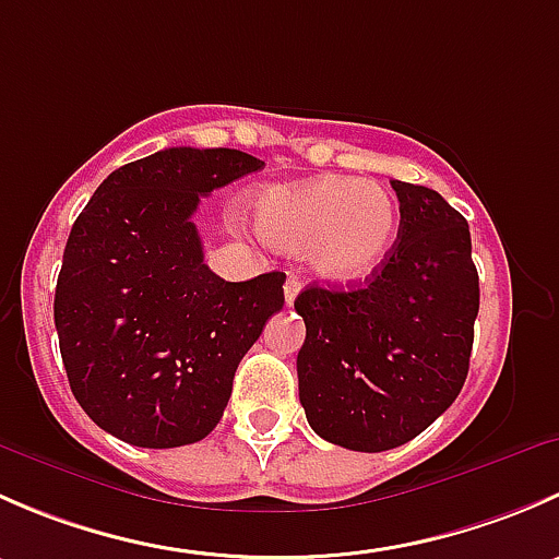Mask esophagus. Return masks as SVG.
<instances>
[{
	"instance_id": "esophagus-1",
	"label": "esophagus",
	"mask_w": 559,
	"mask_h": 559,
	"mask_svg": "<svg viewBox=\"0 0 559 559\" xmlns=\"http://www.w3.org/2000/svg\"><path fill=\"white\" fill-rule=\"evenodd\" d=\"M300 289H302L300 278H295V275H289V278H286V284H284V300H286V306H295V300H297V295H300Z\"/></svg>"
}]
</instances>
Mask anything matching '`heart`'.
<instances>
[{
  "instance_id": "heart-1",
  "label": "heart",
  "mask_w": 559,
  "mask_h": 559,
  "mask_svg": "<svg viewBox=\"0 0 559 559\" xmlns=\"http://www.w3.org/2000/svg\"><path fill=\"white\" fill-rule=\"evenodd\" d=\"M257 224L270 243L289 251L308 246L324 278L357 284L379 273L392 253L400 211L384 186L324 175L262 191Z\"/></svg>"
}]
</instances>
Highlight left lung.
Wrapping results in <instances>:
<instances>
[{
	"instance_id": "1",
	"label": "left lung",
	"mask_w": 559,
	"mask_h": 559,
	"mask_svg": "<svg viewBox=\"0 0 559 559\" xmlns=\"http://www.w3.org/2000/svg\"><path fill=\"white\" fill-rule=\"evenodd\" d=\"M400 229L357 289L308 286L297 354L300 403L316 436L352 452L403 447L454 403L467 379L478 273L471 229L438 191L392 180Z\"/></svg>"
}]
</instances>
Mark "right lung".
I'll use <instances>...</instances> for the list:
<instances>
[{"instance_id": "add662e5", "label": "right lung", "mask_w": 559, "mask_h": 559, "mask_svg": "<svg viewBox=\"0 0 559 559\" xmlns=\"http://www.w3.org/2000/svg\"><path fill=\"white\" fill-rule=\"evenodd\" d=\"M235 148H165L112 170L72 224L53 321L94 425L143 449L218 425L240 359L284 308V273L224 281L202 257L200 197L262 170Z\"/></svg>"}]
</instances>
